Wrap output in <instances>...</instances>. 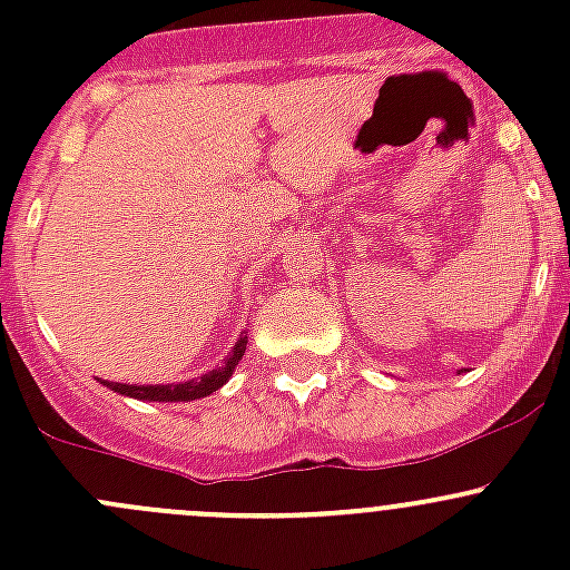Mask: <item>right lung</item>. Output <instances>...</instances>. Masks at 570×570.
<instances>
[{"label": "right lung", "instance_id": "1", "mask_svg": "<svg viewBox=\"0 0 570 570\" xmlns=\"http://www.w3.org/2000/svg\"><path fill=\"white\" fill-rule=\"evenodd\" d=\"M245 344H248V333H243L239 336V342L234 344L232 355H228L226 361H223L217 370L206 372V375L195 377V381H187V383H168V386H129V383H109V381H101L107 389H112V392L124 394V396H135V400H146V402H189V400H200V396L217 392V389L223 386V383L228 381V377L234 375V370H237V364L243 361L245 355Z\"/></svg>", "mask_w": 570, "mask_h": 570}]
</instances>
